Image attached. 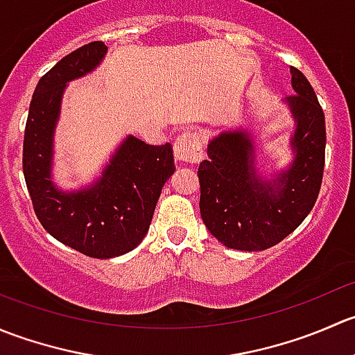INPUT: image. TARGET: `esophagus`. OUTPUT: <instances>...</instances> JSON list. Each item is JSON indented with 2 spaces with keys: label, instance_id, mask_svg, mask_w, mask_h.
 <instances>
[{
  "label": "esophagus",
  "instance_id": "esophagus-1",
  "mask_svg": "<svg viewBox=\"0 0 355 355\" xmlns=\"http://www.w3.org/2000/svg\"><path fill=\"white\" fill-rule=\"evenodd\" d=\"M175 149V157L178 161H184V163H199L204 157V149H202V141L198 134L187 130L182 132L177 137L173 144Z\"/></svg>",
  "mask_w": 355,
  "mask_h": 355
}]
</instances>
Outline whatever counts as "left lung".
I'll return each instance as SVG.
<instances>
[{
  "label": "left lung",
  "mask_w": 355,
  "mask_h": 355,
  "mask_svg": "<svg viewBox=\"0 0 355 355\" xmlns=\"http://www.w3.org/2000/svg\"><path fill=\"white\" fill-rule=\"evenodd\" d=\"M295 94L287 105L295 120L293 161L266 180L256 171L254 142L245 130L221 132L199 164V209L211 235L237 250H264L292 234L313 209L324 170V113L309 80L290 68Z\"/></svg>",
  "instance_id": "1"
}]
</instances>
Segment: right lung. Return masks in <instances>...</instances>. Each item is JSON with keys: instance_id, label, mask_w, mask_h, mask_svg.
<instances>
[{"instance_id": "add662e5", "label": "right lung", "mask_w": 355, "mask_h": 355, "mask_svg": "<svg viewBox=\"0 0 355 355\" xmlns=\"http://www.w3.org/2000/svg\"><path fill=\"white\" fill-rule=\"evenodd\" d=\"M103 41L60 60L35 85L24 134V177L35 216L56 241L96 259L130 252L142 242L164 182L173 175V149L128 135L101 177L65 192L51 180L53 134L67 82L84 77L105 58Z\"/></svg>"}]
</instances>
